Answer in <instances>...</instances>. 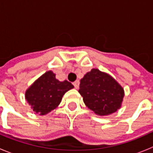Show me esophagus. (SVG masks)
I'll return each mask as SVG.
<instances>
[{"mask_svg":"<svg viewBox=\"0 0 153 153\" xmlns=\"http://www.w3.org/2000/svg\"><path fill=\"white\" fill-rule=\"evenodd\" d=\"M74 86L76 89H78L79 86V80H76L74 83Z\"/></svg>","mask_w":153,"mask_h":153,"instance_id":"34e87169","label":"esophagus"}]
</instances>
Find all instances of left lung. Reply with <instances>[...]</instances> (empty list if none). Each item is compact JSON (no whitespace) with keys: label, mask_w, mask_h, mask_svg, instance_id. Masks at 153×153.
<instances>
[{"label":"left lung","mask_w":153,"mask_h":153,"mask_svg":"<svg viewBox=\"0 0 153 153\" xmlns=\"http://www.w3.org/2000/svg\"><path fill=\"white\" fill-rule=\"evenodd\" d=\"M79 93L85 105L100 117L117 112L125 95L122 86L112 76L94 68L80 79Z\"/></svg>","instance_id":"obj_1"}]
</instances>
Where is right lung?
Instances as JSON below:
<instances>
[{
	"mask_svg": "<svg viewBox=\"0 0 153 153\" xmlns=\"http://www.w3.org/2000/svg\"><path fill=\"white\" fill-rule=\"evenodd\" d=\"M74 87L67 80H58L56 74L49 70L30 85L25 92V99L33 111L44 116L56 109L63 96Z\"/></svg>",
	"mask_w": 153,
	"mask_h": 153,
	"instance_id": "1",
	"label": "right lung"
}]
</instances>
